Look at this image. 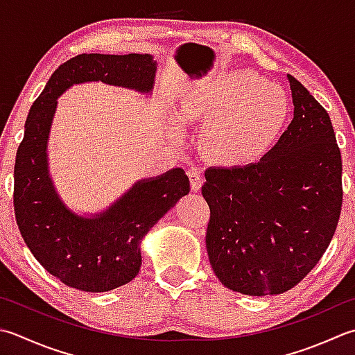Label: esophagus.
Segmentation results:
<instances>
[{
  "label": "esophagus",
  "mask_w": 355,
  "mask_h": 355,
  "mask_svg": "<svg viewBox=\"0 0 355 355\" xmlns=\"http://www.w3.org/2000/svg\"><path fill=\"white\" fill-rule=\"evenodd\" d=\"M187 175H189L191 180V187L193 192H197L201 189V184H203V177H201L200 171L197 169H189L187 171Z\"/></svg>",
  "instance_id": "obj_1"
}]
</instances>
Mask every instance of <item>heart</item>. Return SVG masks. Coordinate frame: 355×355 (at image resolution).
<instances>
[{"mask_svg":"<svg viewBox=\"0 0 355 355\" xmlns=\"http://www.w3.org/2000/svg\"><path fill=\"white\" fill-rule=\"evenodd\" d=\"M184 121L207 120L200 149L220 166L257 163L274 148L289 116L286 94L241 69L193 85L180 104Z\"/></svg>","mask_w":355,"mask_h":355,"instance_id":"1","label":"heart"}]
</instances>
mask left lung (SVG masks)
I'll list each match as a JSON object with an SVG mask.
<instances>
[{
    "mask_svg": "<svg viewBox=\"0 0 355 355\" xmlns=\"http://www.w3.org/2000/svg\"><path fill=\"white\" fill-rule=\"evenodd\" d=\"M294 118L259 163L209 168L201 187L211 209L206 249L226 288L275 295L320 261L342 212V155L331 118L288 75Z\"/></svg>",
    "mask_w": 355,
    "mask_h": 355,
    "instance_id": "8db88e82",
    "label": "left lung"
}]
</instances>
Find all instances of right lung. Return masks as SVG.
<instances>
[{
  "instance_id": "add662e5",
  "label": "right lung",
  "mask_w": 355,
  "mask_h": 355,
  "mask_svg": "<svg viewBox=\"0 0 355 355\" xmlns=\"http://www.w3.org/2000/svg\"><path fill=\"white\" fill-rule=\"evenodd\" d=\"M157 61L149 53H81L61 64L32 104L13 171L17 225L49 274L85 293H107L135 279L140 243L157 221L191 191L182 168L144 178L92 217L62 203L49 175L47 140L58 96L73 85L103 81L152 94Z\"/></svg>"
}]
</instances>
